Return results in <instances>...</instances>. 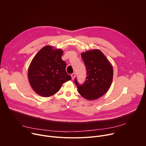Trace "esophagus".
I'll return each mask as SVG.
<instances>
[{
	"label": "esophagus",
	"instance_id": "34e87169",
	"mask_svg": "<svg viewBox=\"0 0 146 146\" xmlns=\"http://www.w3.org/2000/svg\"><path fill=\"white\" fill-rule=\"evenodd\" d=\"M71 77H72V80H74V78H75V77H76V74H75V73H72V74H71Z\"/></svg>",
	"mask_w": 146,
	"mask_h": 146
}]
</instances>
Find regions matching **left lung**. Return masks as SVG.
<instances>
[{
    "label": "left lung",
    "instance_id": "8db88e82",
    "mask_svg": "<svg viewBox=\"0 0 146 146\" xmlns=\"http://www.w3.org/2000/svg\"><path fill=\"white\" fill-rule=\"evenodd\" d=\"M81 57L87 69V76L81 85L75 79L78 92L86 99H97L110 87L113 77L112 65L105 55L97 49L82 52Z\"/></svg>",
    "mask_w": 146,
    "mask_h": 146
}]
</instances>
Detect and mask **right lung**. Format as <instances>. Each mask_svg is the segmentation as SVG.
<instances>
[{"label":"right lung","instance_id":"1","mask_svg":"<svg viewBox=\"0 0 146 146\" xmlns=\"http://www.w3.org/2000/svg\"><path fill=\"white\" fill-rule=\"evenodd\" d=\"M63 51L46 46L32 59L28 77L34 91L43 97L51 96L72 77L66 72V64L62 59Z\"/></svg>","mask_w":146,"mask_h":146}]
</instances>
